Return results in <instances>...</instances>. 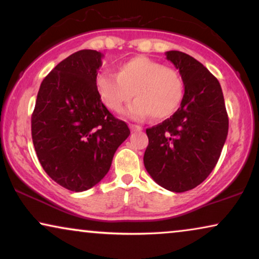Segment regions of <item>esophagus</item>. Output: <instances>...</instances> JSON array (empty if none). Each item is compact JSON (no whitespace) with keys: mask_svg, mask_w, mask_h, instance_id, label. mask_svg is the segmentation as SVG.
Instances as JSON below:
<instances>
[{"mask_svg":"<svg viewBox=\"0 0 259 259\" xmlns=\"http://www.w3.org/2000/svg\"><path fill=\"white\" fill-rule=\"evenodd\" d=\"M130 129L132 132H142V126L136 125V124H130Z\"/></svg>","mask_w":259,"mask_h":259,"instance_id":"1","label":"esophagus"}]
</instances>
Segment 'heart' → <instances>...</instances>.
Here are the masks:
<instances>
[{"label":"heart","mask_w":259,"mask_h":259,"mask_svg":"<svg viewBox=\"0 0 259 259\" xmlns=\"http://www.w3.org/2000/svg\"><path fill=\"white\" fill-rule=\"evenodd\" d=\"M96 90L107 109L120 112L135 96L137 99L127 109L133 118L152 114L155 119H166L181 107L185 83L178 70L148 57L130 58L117 69V75L99 73Z\"/></svg>","instance_id":"obj_1"}]
</instances>
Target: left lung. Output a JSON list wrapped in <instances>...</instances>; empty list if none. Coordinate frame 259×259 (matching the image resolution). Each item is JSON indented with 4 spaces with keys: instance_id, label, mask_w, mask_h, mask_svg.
<instances>
[{
    "instance_id": "8db88e82",
    "label": "left lung",
    "mask_w": 259,
    "mask_h": 259,
    "mask_svg": "<svg viewBox=\"0 0 259 259\" xmlns=\"http://www.w3.org/2000/svg\"><path fill=\"white\" fill-rule=\"evenodd\" d=\"M185 83L178 111L146 130L149 143L143 162L160 186L184 192L201 184L214 169L228 134V116L220 82L197 60L167 51Z\"/></svg>"
}]
</instances>
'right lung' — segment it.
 <instances>
[{
	"mask_svg": "<svg viewBox=\"0 0 259 259\" xmlns=\"http://www.w3.org/2000/svg\"><path fill=\"white\" fill-rule=\"evenodd\" d=\"M103 55L81 50L60 62L39 88L32 113V140L52 181L81 192L98 184L114 153L130 135L101 103L96 77Z\"/></svg>",
	"mask_w": 259,
	"mask_h": 259,
	"instance_id": "add662e5",
	"label": "right lung"
}]
</instances>
